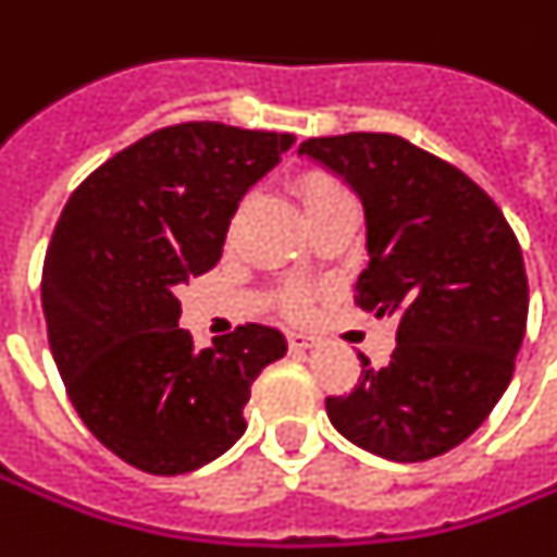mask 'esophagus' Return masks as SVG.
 Wrapping results in <instances>:
<instances>
[{"label":"esophagus","instance_id":"obj_1","mask_svg":"<svg viewBox=\"0 0 557 557\" xmlns=\"http://www.w3.org/2000/svg\"><path fill=\"white\" fill-rule=\"evenodd\" d=\"M286 344H289V349H295V352H305V349L313 346V341L301 332H286Z\"/></svg>","mask_w":557,"mask_h":557}]
</instances>
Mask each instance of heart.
<instances>
[{"mask_svg": "<svg viewBox=\"0 0 557 557\" xmlns=\"http://www.w3.org/2000/svg\"><path fill=\"white\" fill-rule=\"evenodd\" d=\"M295 193L301 198L307 216L322 211L325 205H332L337 198L349 196L344 186L337 184L334 177H329V174H322V171H307V174H301L295 181ZM283 307H286V313H292V317H301L307 310V292L301 286H289V289L283 292Z\"/></svg>", "mask_w": 557, "mask_h": 557, "instance_id": "b5f03b06", "label": "heart"}]
</instances>
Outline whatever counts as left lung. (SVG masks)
<instances>
[{
	"instance_id": "obj_1",
	"label": "left lung",
	"mask_w": 557,
	"mask_h": 557,
	"mask_svg": "<svg viewBox=\"0 0 557 557\" xmlns=\"http://www.w3.org/2000/svg\"><path fill=\"white\" fill-rule=\"evenodd\" d=\"M356 189L368 268L356 305L398 319L386 368L325 400L332 425L388 461H428L465 443L507 392L528 322L522 247L465 171L383 132L298 147Z\"/></svg>"
}]
</instances>
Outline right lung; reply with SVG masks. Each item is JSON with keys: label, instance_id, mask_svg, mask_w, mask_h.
I'll return each mask as SVG.
<instances>
[{"label": "right lung", "instance_id": "obj_1", "mask_svg": "<svg viewBox=\"0 0 557 557\" xmlns=\"http://www.w3.org/2000/svg\"><path fill=\"white\" fill-rule=\"evenodd\" d=\"M292 144L223 123L165 126L62 208L41 271L50 352L84 425L132 468L177 476L220 458L247 428L252 380L286 356V337L256 322L196 349L174 292L220 262L238 201Z\"/></svg>", "mask_w": 557, "mask_h": 557}]
</instances>
